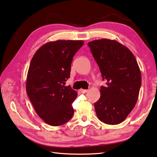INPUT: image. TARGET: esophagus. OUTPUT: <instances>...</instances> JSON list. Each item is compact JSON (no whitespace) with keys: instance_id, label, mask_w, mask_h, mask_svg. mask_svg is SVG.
I'll use <instances>...</instances> for the list:
<instances>
[{"instance_id":"1","label":"esophagus","mask_w":157,"mask_h":157,"mask_svg":"<svg viewBox=\"0 0 157 157\" xmlns=\"http://www.w3.org/2000/svg\"><path fill=\"white\" fill-rule=\"evenodd\" d=\"M79 91H80V92H81L82 93H86L88 92V90H86V89H80V90H79Z\"/></svg>"}]
</instances>
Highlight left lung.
Masks as SVG:
<instances>
[{
  "instance_id": "8db88e82",
  "label": "left lung",
  "mask_w": 157,
  "mask_h": 157,
  "mask_svg": "<svg viewBox=\"0 0 157 157\" xmlns=\"http://www.w3.org/2000/svg\"><path fill=\"white\" fill-rule=\"evenodd\" d=\"M100 69L106 86H101V96L95 106L101 121L116 125L124 121L137 101L141 74L135 56L126 46L109 39L88 43Z\"/></svg>"
}]
</instances>
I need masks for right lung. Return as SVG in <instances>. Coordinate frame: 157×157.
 Segmentation results:
<instances>
[{"mask_svg":"<svg viewBox=\"0 0 157 157\" xmlns=\"http://www.w3.org/2000/svg\"><path fill=\"white\" fill-rule=\"evenodd\" d=\"M83 40H59L42 45L34 54L28 70L26 90L38 115L52 126L66 124L73 117L78 93L64 86L71 66Z\"/></svg>","mask_w":157,"mask_h":157,"instance_id":"add662e5","label":"right lung"}]
</instances>
